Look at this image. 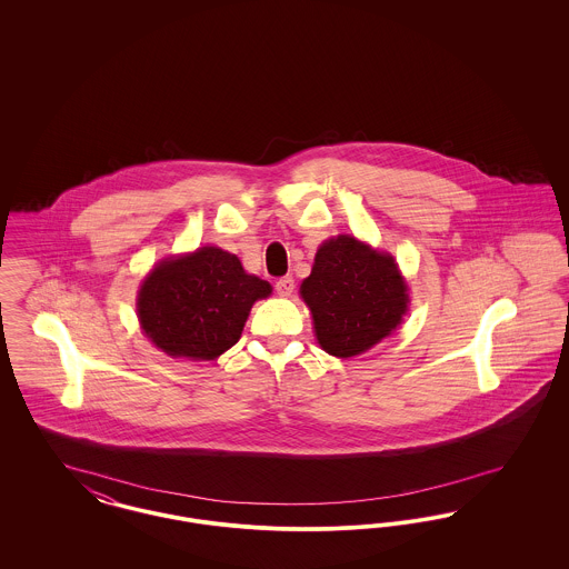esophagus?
Wrapping results in <instances>:
<instances>
[{
  "instance_id": "34e87169",
  "label": "esophagus",
  "mask_w": 569,
  "mask_h": 569,
  "mask_svg": "<svg viewBox=\"0 0 569 569\" xmlns=\"http://www.w3.org/2000/svg\"><path fill=\"white\" fill-rule=\"evenodd\" d=\"M274 290H277L279 297H292V292H295V279H292L290 274L281 277V279L274 283Z\"/></svg>"
}]
</instances>
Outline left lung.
I'll use <instances>...</instances> for the list:
<instances>
[{"label": "left lung", "mask_w": 569, "mask_h": 569, "mask_svg": "<svg viewBox=\"0 0 569 569\" xmlns=\"http://www.w3.org/2000/svg\"><path fill=\"white\" fill-rule=\"evenodd\" d=\"M326 352L350 358L388 337L407 311V286L392 256L341 234L326 241L300 286Z\"/></svg>", "instance_id": "left-lung-1"}]
</instances>
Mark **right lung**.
<instances>
[{"instance_id": "add662e5", "label": "right lung", "mask_w": 569, "mask_h": 569, "mask_svg": "<svg viewBox=\"0 0 569 569\" xmlns=\"http://www.w3.org/2000/svg\"><path fill=\"white\" fill-rule=\"evenodd\" d=\"M269 295L271 283L247 274L237 256L202 247L163 260L142 281L138 320L168 356L213 360L241 339L251 305Z\"/></svg>"}]
</instances>
